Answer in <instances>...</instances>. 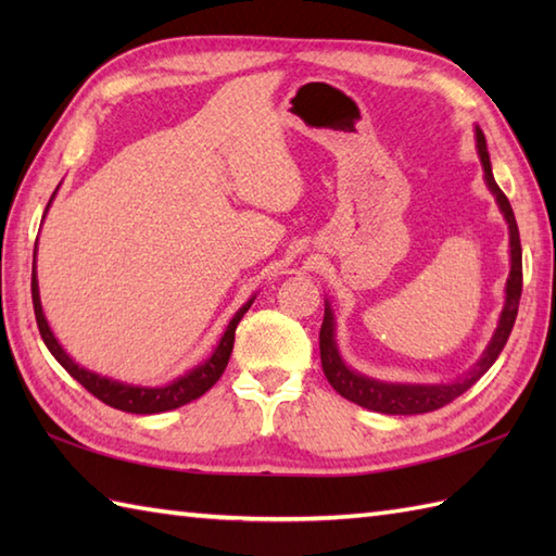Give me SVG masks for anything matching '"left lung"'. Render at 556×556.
Listing matches in <instances>:
<instances>
[{"instance_id": "left-lung-1", "label": "left lung", "mask_w": 556, "mask_h": 556, "mask_svg": "<svg viewBox=\"0 0 556 556\" xmlns=\"http://www.w3.org/2000/svg\"><path fill=\"white\" fill-rule=\"evenodd\" d=\"M478 152H480V162L482 169H485V181L490 186V191L494 193L500 203V210L504 212L506 224H509V236H511V275L509 281H506V303L500 317V327L494 332L488 351L482 353L480 363L476 365L473 372H468L464 380H456L452 384H384L370 380V377H363L358 372L349 370L344 361H341L337 344H334V317L332 311L325 308V320L320 327V361H323V370L327 382L332 384L337 392L358 404L363 408H370L377 413H389V416H416V413H430L442 408L446 404H452L456 396H460L466 389L473 387L482 375H485L492 363L500 358L502 349L506 346V339H509L516 315H518V301H521V291H523V263H521V239H518V227H516V217L514 210L509 205V198L504 195L502 188L497 186L492 176V164L488 155V143L485 136L478 128Z\"/></svg>"}]
</instances>
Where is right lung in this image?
Masks as SVG:
<instances>
[{"mask_svg":"<svg viewBox=\"0 0 556 556\" xmlns=\"http://www.w3.org/2000/svg\"><path fill=\"white\" fill-rule=\"evenodd\" d=\"M47 207H50V205H47ZM30 291H33L35 323H38L40 337L45 341V346L50 349L52 356L59 363H62V368L71 377H74V380H78L83 387H86L92 396H98L102 404H108L112 408H119V410H126V413H140V416H148V413H162V410L179 408L184 404H191L193 399L203 396L207 389L219 380L224 368H227V363L231 358V349H233L236 327H239L241 317L245 315V311L251 308V303H253V299H251L239 313L233 315V320L229 323L227 332H224L219 346L215 349V353H212V356L203 365H198V368H193L191 372L179 377V380H174L167 387L150 389V387H131V384H122V382L108 380V377H100V375L90 372L86 368H78V365L66 356V351L56 344V339L50 332V327H47V320H45V315H42L40 293H38V279H35V255H33Z\"/></svg>","mask_w":556,"mask_h":556,"instance_id":"obj_1","label":"right lung"}]
</instances>
